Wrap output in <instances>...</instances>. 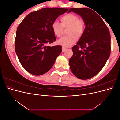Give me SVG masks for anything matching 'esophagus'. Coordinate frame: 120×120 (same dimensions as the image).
<instances>
[{
  "instance_id": "34e87169",
  "label": "esophagus",
  "mask_w": 120,
  "mask_h": 120,
  "mask_svg": "<svg viewBox=\"0 0 120 120\" xmlns=\"http://www.w3.org/2000/svg\"><path fill=\"white\" fill-rule=\"evenodd\" d=\"M67 48H64V47H62V52H64L65 51V50H67Z\"/></svg>"
}]
</instances>
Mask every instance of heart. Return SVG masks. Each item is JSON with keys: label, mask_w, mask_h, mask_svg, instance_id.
Instances as JSON below:
<instances>
[{"label": "heart", "mask_w": 120, "mask_h": 120, "mask_svg": "<svg viewBox=\"0 0 120 120\" xmlns=\"http://www.w3.org/2000/svg\"><path fill=\"white\" fill-rule=\"evenodd\" d=\"M61 24L54 21L52 25L53 33L57 37H61L63 28H67L68 35L60 38L57 41V43L65 47L70 46L77 41V37L81 38L85 31V21L76 14L69 13L60 17Z\"/></svg>", "instance_id": "heart-1"}]
</instances>
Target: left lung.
<instances>
[{
  "label": "left lung",
  "mask_w": 120,
  "mask_h": 120,
  "mask_svg": "<svg viewBox=\"0 0 120 120\" xmlns=\"http://www.w3.org/2000/svg\"><path fill=\"white\" fill-rule=\"evenodd\" d=\"M80 15L86 24L84 34L72 48L73 55L69 60L73 74L81 79L94 77L101 70L111 53V36L99 15L88 8H71Z\"/></svg>",
  "instance_id": "obj_1"
}]
</instances>
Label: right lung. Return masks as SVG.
Here are the masks:
<instances>
[{"label":"right lung","instance_id":"right-lung-1","mask_svg":"<svg viewBox=\"0 0 120 120\" xmlns=\"http://www.w3.org/2000/svg\"><path fill=\"white\" fill-rule=\"evenodd\" d=\"M68 8H46L29 13L18 26L15 50L25 70L41 75L52 68L61 52V46L47 45L56 41L52 25Z\"/></svg>","mask_w":120,"mask_h":120}]
</instances>
